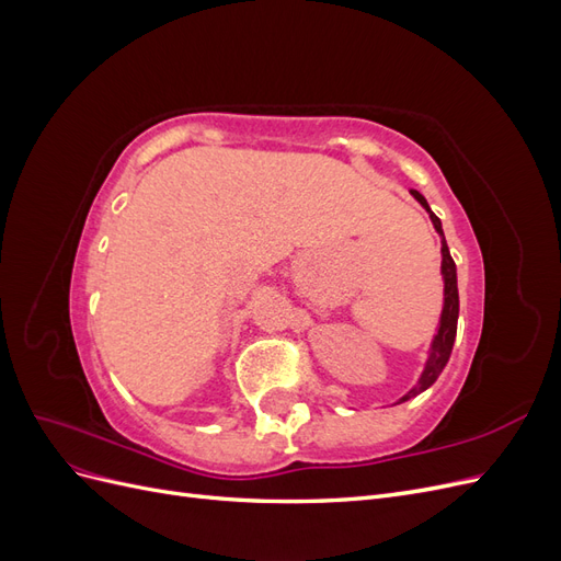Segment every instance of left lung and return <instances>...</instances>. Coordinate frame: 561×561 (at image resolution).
I'll list each match as a JSON object with an SVG mask.
<instances>
[{
    "mask_svg": "<svg viewBox=\"0 0 561 561\" xmlns=\"http://www.w3.org/2000/svg\"><path fill=\"white\" fill-rule=\"evenodd\" d=\"M412 196L421 203L423 208H426V213L431 215V222L435 227V231L439 233V243H443V266H439V271H443V280H445V301H443V313H439V322H437V332L433 334V342H431V348H428V358H426V365H423V371L419 381L407 390V393L396 402H407L416 398L419 393H423V390L431 388L437 377L443 375L445 365L449 363V355H451V348H454V339H456V322H458V285H456V264L451 260L449 254V248H447V241H445V231H443V222H439V217L431 210L428 201L423 198L416 190H412Z\"/></svg>",
    "mask_w": 561,
    "mask_h": 561,
    "instance_id": "obj_1",
    "label": "left lung"
}]
</instances>
